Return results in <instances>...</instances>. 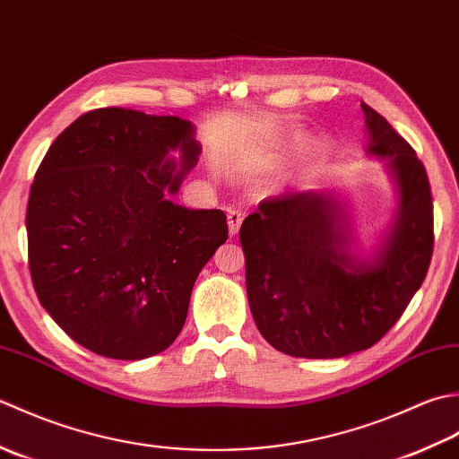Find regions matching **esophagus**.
Masks as SVG:
<instances>
[{
	"mask_svg": "<svg viewBox=\"0 0 459 459\" xmlns=\"http://www.w3.org/2000/svg\"><path fill=\"white\" fill-rule=\"evenodd\" d=\"M243 221V213L239 210H228V226H230V236H236L239 231V226Z\"/></svg>",
	"mask_w": 459,
	"mask_h": 459,
	"instance_id": "obj_1",
	"label": "esophagus"
}]
</instances>
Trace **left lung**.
I'll return each instance as SVG.
<instances>
[{"mask_svg": "<svg viewBox=\"0 0 459 459\" xmlns=\"http://www.w3.org/2000/svg\"><path fill=\"white\" fill-rule=\"evenodd\" d=\"M368 154L390 158L400 210L370 259L351 254L339 202L287 192L241 223L249 308L271 347L301 359H341L370 349L406 311L434 251V205L424 164L388 120L362 102Z\"/></svg>", "mask_w": 459, "mask_h": 459, "instance_id": "8db88e82", "label": "left lung"}]
</instances>
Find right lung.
<instances>
[{"label": "right lung", "instance_id": "add662e5", "mask_svg": "<svg viewBox=\"0 0 459 459\" xmlns=\"http://www.w3.org/2000/svg\"><path fill=\"white\" fill-rule=\"evenodd\" d=\"M198 154L188 120L120 107L85 112L49 146L27 204L30 271L81 347L140 360L180 334L195 279L228 239L221 210L168 200Z\"/></svg>", "mask_w": 459, "mask_h": 459}]
</instances>
